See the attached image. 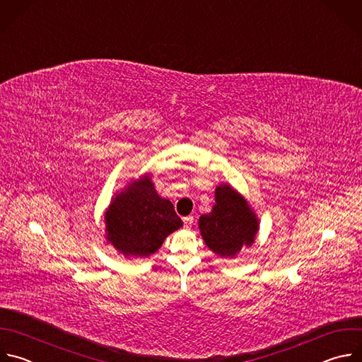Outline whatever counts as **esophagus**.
Returning <instances> with one entry per match:
<instances>
[{"label": "esophagus", "mask_w": 362, "mask_h": 362, "mask_svg": "<svg viewBox=\"0 0 362 362\" xmlns=\"http://www.w3.org/2000/svg\"><path fill=\"white\" fill-rule=\"evenodd\" d=\"M192 224H194V216H192V215L185 216V218H184V227H185V228H189Z\"/></svg>", "instance_id": "esophagus-1"}]
</instances>
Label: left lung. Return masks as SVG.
<instances>
[{
  "label": "left lung",
  "instance_id": "obj_1",
  "mask_svg": "<svg viewBox=\"0 0 362 362\" xmlns=\"http://www.w3.org/2000/svg\"><path fill=\"white\" fill-rule=\"evenodd\" d=\"M198 227L209 250L234 258L244 245H252L259 224L247 199L231 185L223 184L215 189L212 211L199 216Z\"/></svg>",
  "mask_w": 362,
  "mask_h": 362
}]
</instances>
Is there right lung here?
<instances>
[{
    "instance_id": "right-lung-1",
    "label": "right lung",
    "mask_w": 362,
    "mask_h": 362,
    "mask_svg": "<svg viewBox=\"0 0 362 362\" xmlns=\"http://www.w3.org/2000/svg\"><path fill=\"white\" fill-rule=\"evenodd\" d=\"M182 226L170 199L160 197L150 175L127 185L105 212L107 240L125 257H148Z\"/></svg>"
}]
</instances>
